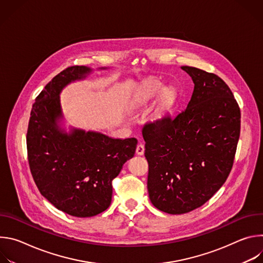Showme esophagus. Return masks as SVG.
I'll return each mask as SVG.
<instances>
[{
    "label": "esophagus",
    "mask_w": 263,
    "mask_h": 263,
    "mask_svg": "<svg viewBox=\"0 0 263 263\" xmlns=\"http://www.w3.org/2000/svg\"><path fill=\"white\" fill-rule=\"evenodd\" d=\"M144 153V146L142 143H138L136 146V154L137 155H143Z\"/></svg>",
    "instance_id": "esophagus-1"
}]
</instances>
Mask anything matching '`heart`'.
<instances>
[{"label": "heart", "mask_w": 263, "mask_h": 263, "mask_svg": "<svg viewBox=\"0 0 263 263\" xmlns=\"http://www.w3.org/2000/svg\"><path fill=\"white\" fill-rule=\"evenodd\" d=\"M158 95L160 97L154 108L153 117L154 120H161L173 109L177 102L178 93L175 87H164V84L156 79L146 80L135 89L133 95V104L138 107L144 106L154 101Z\"/></svg>", "instance_id": "heart-1"}]
</instances>
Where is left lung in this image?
I'll return each mask as SVG.
<instances>
[{"label": "left lung", "instance_id": "left-lung-1", "mask_svg": "<svg viewBox=\"0 0 263 263\" xmlns=\"http://www.w3.org/2000/svg\"><path fill=\"white\" fill-rule=\"evenodd\" d=\"M195 88L187 107L142 129L152 204L170 214L204 205L226 182L240 134V109L218 76L181 66Z\"/></svg>", "mask_w": 263, "mask_h": 263}]
</instances>
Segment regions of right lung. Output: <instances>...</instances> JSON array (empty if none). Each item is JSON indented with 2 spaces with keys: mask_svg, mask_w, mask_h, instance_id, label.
I'll use <instances>...</instances> for the list:
<instances>
[{
  "mask_svg": "<svg viewBox=\"0 0 263 263\" xmlns=\"http://www.w3.org/2000/svg\"><path fill=\"white\" fill-rule=\"evenodd\" d=\"M91 71L73 65L55 76L35 99L27 132L28 160L37 189L57 209L77 217L95 216L110 206L112 180L134 156L137 144L136 138H111L76 128L67 133L60 128L61 90Z\"/></svg>",
  "mask_w": 263,
  "mask_h": 263,
  "instance_id": "right-lung-1",
  "label": "right lung"
}]
</instances>
